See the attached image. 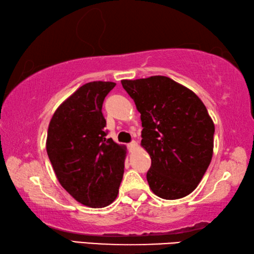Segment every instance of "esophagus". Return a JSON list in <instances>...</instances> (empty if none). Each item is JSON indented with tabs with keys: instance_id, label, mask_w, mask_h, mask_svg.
<instances>
[{
	"instance_id": "esophagus-1",
	"label": "esophagus",
	"mask_w": 254,
	"mask_h": 254,
	"mask_svg": "<svg viewBox=\"0 0 254 254\" xmlns=\"http://www.w3.org/2000/svg\"><path fill=\"white\" fill-rule=\"evenodd\" d=\"M136 147V142L135 141H132V142H130L127 144V148L128 149H133V148H135Z\"/></svg>"
}]
</instances>
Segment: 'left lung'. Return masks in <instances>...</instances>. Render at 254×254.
<instances>
[{"mask_svg":"<svg viewBox=\"0 0 254 254\" xmlns=\"http://www.w3.org/2000/svg\"><path fill=\"white\" fill-rule=\"evenodd\" d=\"M142 122L141 144L151 158L147 180L163 199L187 196L213 156L215 127L194 92L166 76L121 80Z\"/></svg>","mask_w":254,"mask_h":254,"instance_id":"1","label":"left lung"}]
</instances>
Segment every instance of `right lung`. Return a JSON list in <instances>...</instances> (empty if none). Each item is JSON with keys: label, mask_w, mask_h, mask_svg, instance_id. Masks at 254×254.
Masks as SVG:
<instances>
[{"label": "right lung", "mask_w": 254, "mask_h": 254, "mask_svg": "<svg viewBox=\"0 0 254 254\" xmlns=\"http://www.w3.org/2000/svg\"><path fill=\"white\" fill-rule=\"evenodd\" d=\"M115 83L91 81L79 87L51 118L47 153L62 186L94 208L113 203L124 173L126 147L106 139L102 113Z\"/></svg>", "instance_id": "obj_1"}]
</instances>
